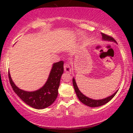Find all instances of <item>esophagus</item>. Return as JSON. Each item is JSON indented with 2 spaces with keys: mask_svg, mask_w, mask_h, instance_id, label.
Returning a JSON list of instances; mask_svg holds the SVG:
<instances>
[{
  "mask_svg": "<svg viewBox=\"0 0 133 133\" xmlns=\"http://www.w3.org/2000/svg\"><path fill=\"white\" fill-rule=\"evenodd\" d=\"M64 71L66 72H71V68L70 65L65 63V64L64 65Z\"/></svg>",
  "mask_w": 133,
  "mask_h": 133,
  "instance_id": "esophagus-1",
  "label": "esophagus"
}]
</instances>
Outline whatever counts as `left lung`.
Instances as JSON below:
<instances>
[{
	"instance_id": "obj_1",
	"label": "left lung",
	"mask_w": 133,
	"mask_h": 133,
	"mask_svg": "<svg viewBox=\"0 0 133 133\" xmlns=\"http://www.w3.org/2000/svg\"><path fill=\"white\" fill-rule=\"evenodd\" d=\"M101 34H102V36L103 41H108V42H113L117 43L116 41L112 37H110V36H107L106 34L102 33V32H101ZM72 84H73L74 90H75L76 95H77L78 99H79V101H81L82 103H83L84 105H87V106H88L90 107H93V108L94 107H98L102 106V105H105V103H108L109 101H110L114 97V96L116 95V93H117V92L118 91V90H117L115 92H114V93L112 94V95L108 96V97H107L106 98H104V99H98V100L92 99L84 95V94H83L82 92L79 90L74 77L72 78Z\"/></svg>"
}]
</instances>
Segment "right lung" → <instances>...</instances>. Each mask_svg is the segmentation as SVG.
<instances>
[{
	"instance_id": "1",
	"label": "right lung",
	"mask_w": 133,
	"mask_h": 133,
	"mask_svg": "<svg viewBox=\"0 0 133 133\" xmlns=\"http://www.w3.org/2000/svg\"><path fill=\"white\" fill-rule=\"evenodd\" d=\"M63 73V62L60 61L52 64L47 81L41 88L34 91H26L16 86L11 77L10 71L8 77L10 84L15 93L32 108L41 110L52 104L58 95L60 81Z\"/></svg>"
}]
</instances>
